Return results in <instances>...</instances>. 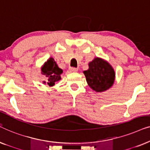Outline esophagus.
I'll return each instance as SVG.
<instances>
[{
  "mask_svg": "<svg viewBox=\"0 0 150 150\" xmlns=\"http://www.w3.org/2000/svg\"><path fill=\"white\" fill-rule=\"evenodd\" d=\"M77 71L78 69L75 68V67H70V68H69V71H70V72H76Z\"/></svg>",
  "mask_w": 150,
  "mask_h": 150,
  "instance_id": "1",
  "label": "esophagus"
}]
</instances>
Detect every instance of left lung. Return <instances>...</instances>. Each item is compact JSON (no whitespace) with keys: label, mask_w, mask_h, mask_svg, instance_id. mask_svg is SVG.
<instances>
[{"label":"left lung","mask_w":150,"mask_h":150,"mask_svg":"<svg viewBox=\"0 0 150 150\" xmlns=\"http://www.w3.org/2000/svg\"><path fill=\"white\" fill-rule=\"evenodd\" d=\"M87 84L93 91L103 92L112 86L115 73L107 61L96 57L89 63V69L83 71Z\"/></svg>","instance_id":"left-lung-1"}]
</instances>
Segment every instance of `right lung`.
I'll return each instance as SVG.
<instances>
[{
    "label": "right lung",
    "instance_id": "add662e5",
    "mask_svg": "<svg viewBox=\"0 0 150 150\" xmlns=\"http://www.w3.org/2000/svg\"><path fill=\"white\" fill-rule=\"evenodd\" d=\"M42 74L46 76V82L44 81V84H48L50 87L54 85L55 83L61 80V74L63 73V70L59 68L55 62L54 59L50 57L45 62L44 65L41 68Z\"/></svg>",
    "mask_w": 150,
    "mask_h": 150
}]
</instances>
